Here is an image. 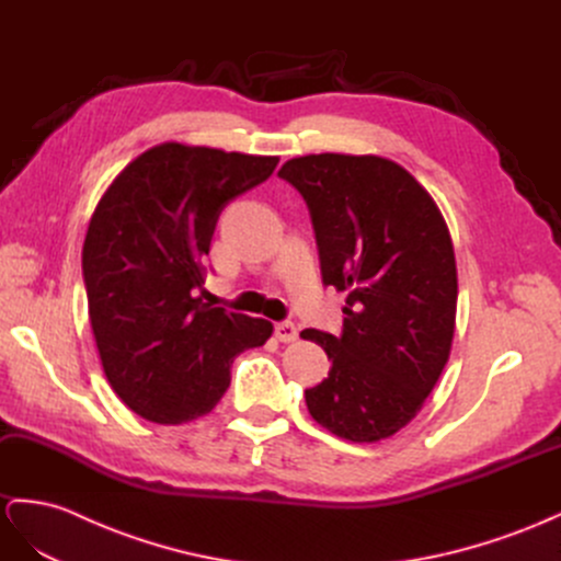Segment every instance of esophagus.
I'll use <instances>...</instances> for the list:
<instances>
[{
	"instance_id": "34e87169",
	"label": "esophagus",
	"mask_w": 561,
	"mask_h": 561,
	"mask_svg": "<svg viewBox=\"0 0 561 561\" xmlns=\"http://www.w3.org/2000/svg\"><path fill=\"white\" fill-rule=\"evenodd\" d=\"M275 337H277L279 342H294V340L298 337L296 323H291V321H279L277 327H275Z\"/></svg>"
}]
</instances>
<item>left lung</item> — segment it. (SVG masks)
<instances>
[{
  "label": "left lung",
  "mask_w": 561,
  "mask_h": 561,
  "mask_svg": "<svg viewBox=\"0 0 561 561\" xmlns=\"http://www.w3.org/2000/svg\"><path fill=\"white\" fill-rule=\"evenodd\" d=\"M279 176L310 207L321 277L345 291L342 333L305 329L331 358L305 391L333 436L377 443L408 426L449 358L457 319L455 247L428 191L379 156L310 153Z\"/></svg>",
  "instance_id": "8db88e82"
}]
</instances>
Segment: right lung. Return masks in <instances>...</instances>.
Wrapping results in <instances>:
<instances>
[{
  "instance_id": "right-lung-1",
  "label": "right lung",
  "mask_w": 561,
  "mask_h": 561,
  "mask_svg": "<svg viewBox=\"0 0 561 561\" xmlns=\"http://www.w3.org/2000/svg\"><path fill=\"white\" fill-rule=\"evenodd\" d=\"M277 156L165 141L104 191L83 242L88 317L118 399L156 424L211 412L234 356L273 323L195 296L221 209L275 172Z\"/></svg>"
}]
</instances>
